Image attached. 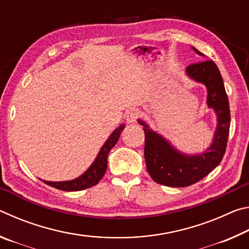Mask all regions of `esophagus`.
I'll use <instances>...</instances> for the list:
<instances>
[{
  "instance_id": "1",
  "label": "esophagus",
  "mask_w": 249,
  "mask_h": 249,
  "mask_svg": "<svg viewBox=\"0 0 249 249\" xmlns=\"http://www.w3.org/2000/svg\"><path fill=\"white\" fill-rule=\"evenodd\" d=\"M125 116L126 121H127L128 123H134V122H136L138 117H140V111H138L137 108H130L126 112Z\"/></svg>"
}]
</instances>
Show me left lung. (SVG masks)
Listing matches in <instances>:
<instances>
[{
	"mask_svg": "<svg viewBox=\"0 0 249 249\" xmlns=\"http://www.w3.org/2000/svg\"><path fill=\"white\" fill-rule=\"evenodd\" d=\"M196 53L202 54L197 52ZM187 74L196 81L204 83L208 89V105L217 115V128L213 144L203 154L187 156L175 149L165 138L144 125L145 160L151 179L167 187L183 188L197 182L220 165L224 157L229 140L231 112L224 83L220 70L213 60L195 62L187 67Z\"/></svg>",
	"mask_w": 249,
	"mask_h": 249,
	"instance_id": "1",
	"label": "left lung"
}]
</instances>
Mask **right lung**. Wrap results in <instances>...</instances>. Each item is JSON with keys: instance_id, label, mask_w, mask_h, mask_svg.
I'll return each mask as SVG.
<instances>
[{"instance_id": "obj_1", "label": "right lung", "mask_w": 249, "mask_h": 249, "mask_svg": "<svg viewBox=\"0 0 249 249\" xmlns=\"http://www.w3.org/2000/svg\"><path fill=\"white\" fill-rule=\"evenodd\" d=\"M124 127L125 125H121L120 127H117L114 132L112 133L111 136L108 137V140L105 142V144L103 145L102 148H101L98 157L94 160V162L92 163L89 169L84 172L82 176H80L79 178L71 181H61V182H53V181L44 180V183L62 191H80L98 184L99 181L103 178L105 171H107V156L109 150L115 146Z\"/></svg>"}]
</instances>
